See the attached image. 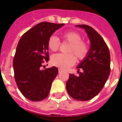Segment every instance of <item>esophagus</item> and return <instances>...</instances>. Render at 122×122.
<instances>
[{
    "mask_svg": "<svg viewBox=\"0 0 122 122\" xmlns=\"http://www.w3.org/2000/svg\"><path fill=\"white\" fill-rule=\"evenodd\" d=\"M58 71H59V73L62 72V70H61V69H60V68L58 69Z\"/></svg>",
    "mask_w": 122,
    "mask_h": 122,
    "instance_id": "1",
    "label": "esophagus"
}]
</instances>
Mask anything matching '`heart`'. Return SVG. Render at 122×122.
I'll list each match as a JSON object with an SVG mask.
<instances>
[{"label": "heart", "instance_id": "b5f03b06", "mask_svg": "<svg viewBox=\"0 0 122 122\" xmlns=\"http://www.w3.org/2000/svg\"><path fill=\"white\" fill-rule=\"evenodd\" d=\"M63 42L68 43L67 48L68 53L57 54L52 56L51 62L52 65L65 70L74 65L76 59L81 61L85 59L89 53V46L85 41L81 39L80 33L75 31H69L61 33ZM48 47L51 51L56 52L61 46L59 39L55 36L49 37L47 42Z\"/></svg>", "mask_w": 122, "mask_h": 122}]
</instances>
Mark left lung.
Listing matches in <instances>:
<instances>
[{
    "mask_svg": "<svg viewBox=\"0 0 122 122\" xmlns=\"http://www.w3.org/2000/svg\"><path fill=\"white\" fill-rule=\"evenodd\" d=\"M87 32L91 42L87 56L77 68L78 75L70 74L66 90L72 98L89 101L98 94L108 80L110 71V53L102 37L90 26L78 25ZM81 69V72L79 71Z\"/></svg>",
    "mask_w": 122,
    "mask_h": 122,
    "instance_id": "obj_1",
    "label": "left lung"
}]
</instances>
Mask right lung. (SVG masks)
Here are the masks:
<instances>
[{"instance_id":"add662e5","label":"right lung","mask_w":122,"mask_h":122,"mask_svg":"<svg viewBox=\"0 0 122 122\" xmlns=\"http://www.w3.org/2000/svg\"><path fill=\"white\" fill-rule=\"evenodd\" d=\"M63 25L42 22L24 33L19 41L12 63L14 79L20 92L29 100L40 101L49 94L58 69L41 68L49 59L48 40Z\"/></svg>"}]
</instances>
